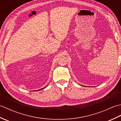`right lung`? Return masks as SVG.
<instances>
[{"label": "right lung", "mask_w": 121, "mask_h": 121, "mask_svg": "<svg viewBox=\"0 0 121 121\" xmlns=\"http://www.w3.org/2000/svg\"><path fill=\"white\" fill-rule=\"evenodd\" d=\"M43 88H42V89H39V90H38V91H40V90H42V89H43Z\"/></svg>", "instance_id": "obj_1"}]
</instances>
